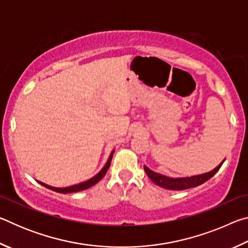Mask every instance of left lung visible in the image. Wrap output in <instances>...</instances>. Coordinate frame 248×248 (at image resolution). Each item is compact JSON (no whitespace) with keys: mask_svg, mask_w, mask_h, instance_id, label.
Returning a JSON list of instances; mask_svg holds the SVG:
<instances>
[{"mask_svg":"<svg viewBox=\"0 0 248 248\" xmlns=\"http://www.w3.org/2000/svg\"><path fill=\"white\" fill-rule=\"evenodd\" d=\"M225 158L212 170L207 171V173H203V174L190 176V177H176V178L169 177V176L162 175L159 173H155V171L150 170L149 167L145 165H144V170L146 175L149 176V178L159 187H163L165 188V189H170V190H185V189H189V188L197 187L199 186V185L203 184L204 182H207V180L211 178L212 176L220 170V167L222 166V164H223Z\"/></svg>","mask_w":248,"mask_h":248,"instance_id":"1","label":"left lung"}]
</instances>
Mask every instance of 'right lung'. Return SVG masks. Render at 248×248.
Here are the masks:
<instances>
[{
	"instance_id": "right-lung-1",
	"label": "right lung",
	"mask_w": 248,
	"mask_h": 248,
	"mask_svg": "<svg viewBox=\"0 0 248 248\" xmlns=\"http://www.w3.org/2000/svg\"><path fill=\"white\" fill-rule=\"evenodd\" d=\"M115 150L111 151L110 155H109V157L107 159L106 164L104 165V167L102 170H100L97 174L93 177L87 179V180H84V182H81L78 184H74V185H71V186L68 187H53V186H50V185H47L45 183H41L39 180H37L40 185H43L44 187L48 188V189H51L53 191H57V192H60V194H69V192H77V191H81V190H85L87 188H90L92 186H94L95 184H97L100 179H102L105 175H106L107 170L109 169V166H110V162H111V158H112V154H114Z\"/></svg>"
}]
</instances>
